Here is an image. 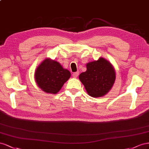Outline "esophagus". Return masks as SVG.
I'll list each match as a JSON object with an SVG mask.
<instances>
[{
  "label": "esophagus",
  "mask_w": 149,
  "mask_h": 149,
  "mask_svg": "<svg viewBox=\"0 0 149 149\" xmlns=\"http://www.w3.org/2000/svg\"><path fill=\"white\" fill-rule=\"evenodd\" d=\"M79 72L77 71V72H74V73L72 74V75H73V77H74L76 78V77H77V76L79 75Z\"/></svg>",
  "instance_id": "esophagus-1"
}]
</instances>
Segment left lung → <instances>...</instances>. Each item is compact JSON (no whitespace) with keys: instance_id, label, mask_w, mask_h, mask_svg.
Here are the masks:
<instances>
[{"instance_id":"left-lung-1","label":"left lung","mask_w":149,"mask_h":149,"mask_svg":"<svg viewBox=\"0 0 149 149\" xmlns=\"http://www.w3.org/2000/svg\"><path fill=\"white\" fill-rule=\"evenodd\" d=\"M87 70L79 75L89 95L104 96L111 89L116 80V72L109 61L104 58L87 63Z\"/></svg>"}]
</instances>
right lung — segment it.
<instances>
[{
    "label": "right lung",
    "instance_id": "1",
    "mask_svg": "<svg viewBox=\"0 0 149 149\" xmlns=\"http://www.w3.org/2000/svg\"><path fill=\"white\" fill-rule=\"evenodd\" d=\"M70 75V72L63 69L58 62L45 59L37 68L35 79L42 91L55 94L61 90Z\"/></svg>",
    "mask_w": 149,
    "mask_h": 149
}]
</instances>
